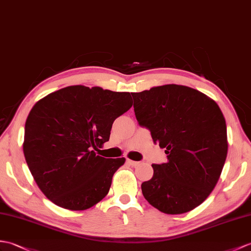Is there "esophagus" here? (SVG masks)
Listing matches in <instances>:
<instances>
[{"label":"esophagus","mask_w":251,"mask_h":251,"mask_svg":"<svg viewBox=\"0 0 251 251\" xmlns=\"http://www.w3.org/2000/svg\"><path fill=\"white\" fill-rule=\"evenodd\" d=\"M127 164L132 166V167H136V166L140 165V162L139 161H135V160H131V159H127Z\"/></svg>","instance_id":"1"}]
</instances>
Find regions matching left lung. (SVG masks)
I'll return each instance as SVG.
<instances>
[{
	"label": "left lung",
	"mask_w": 251,
	"mask_h": 251,
	"mask_svg": "<svg viewBox=\"0 0 251 251\" xmlns=\"http://www.w3.org/2000/svg\"><path fill=\"white\" fill-rule=\"evenodd\" d=\"M131 95L139 124L168 157L152 165L142 194L162 213H187L206 200L220 177L228 154L225 116L216 101L189 86L166 84Z\"/></svg>",
	"instance_id": "1"
}]
</instances>
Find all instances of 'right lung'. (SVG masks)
Segmentation results:
<instances>
[{"mask_svg":"<svg viewBox=\"0 0 251 251\" xmlns=\"http://www.w3.org/2000/svg\"><path fill=\"white\" fill-rule=\"evenodd\" d=\"M132 106L130 93L71 85L34 104L25 128L23 153L39 189L55 205L84 211L108 195L125 158H104L116 118Z\"/></svg>","mask_w":251,"mask_h":251,"instance_id":"right-lung-1","label":"right lung"}]
</instances>
